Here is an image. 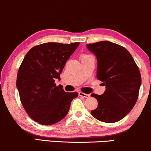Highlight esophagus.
<instances>
[{"mask_svg": "<svg viewBox=\"0 0 151 151\" xmlns=\"http://www.w3.org/2000/svg\"><path fill=\"white\" fill-rule=\"evenodd\" d=\"M79 95L80 96H82V97H84V98H89V94H87V93H83V92H81V91H79Z\"/></svg>", "mask_w": 151, "mask_h": 151, "instance_id": "esophagus-1", "label": "esophagus"}]
</instances>
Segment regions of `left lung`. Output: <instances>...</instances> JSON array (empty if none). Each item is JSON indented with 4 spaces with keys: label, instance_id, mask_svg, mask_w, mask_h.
Segmentation results:
<instances>
[{
    "label": "left lung",
    "instance_id": "8db88e82",
    "mask_svg": "<svg viewBox=\"0 0 151 151\" xmlns=\"http://www.w3.org/2000/svg\"><path fill=\"white\" fill-rule=\"evenodd\" d=\"M86 47L97 58L96 78L106 86L103 94H91L98 101L91 114L102 122H117L136 104L141 84L139 69L129 52L119 45L101 41Z\"/></svg>",
    "mask_w": 151,
    "mask_h": 151
}]
</instances>
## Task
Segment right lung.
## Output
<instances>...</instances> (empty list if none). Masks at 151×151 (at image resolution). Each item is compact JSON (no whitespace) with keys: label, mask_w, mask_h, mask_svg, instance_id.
I'll use <instances>...</instances> for the list:
<instances>
[{"label":"right lung","mask_w":151,"mask_h":151,"mask_svg":"<svg viewBox=\"0 0 151 151\" xmlns=\"http://www.w3.org/2000/svg\"><path fill=\"white\" fill-rule=\"evenodd\" d=\"M79 42H47L29 50L19 67L16 86L20 101L32 120L52 125L63 119L77 92H66L55 79L60 78L66 62Z\"/></svg>","instance_id":"obj_1"}]
</instances>
